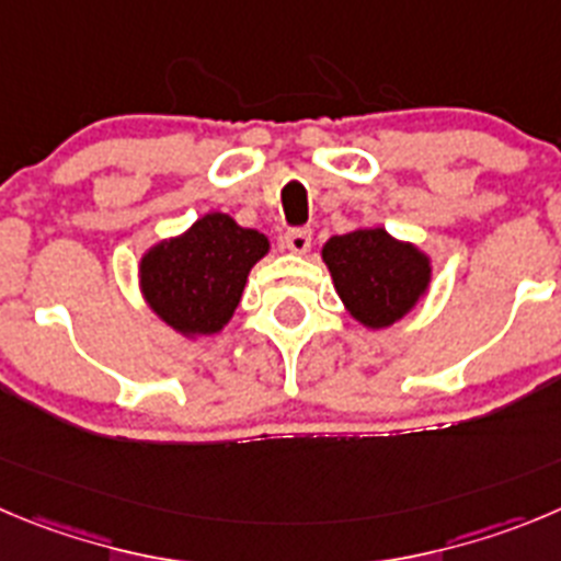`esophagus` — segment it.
Returning <instances> with one entry per match:
<instances>
[{"label": "esophagus", "mask_w": 561, "mask_h": 561, "mask_svg": "<svg viewBox=\"0 0 561 561\" xmlns=\"http://www.w3.org/2000/svg\"><path fill=\"white\" fill-rule=\"evenodd\" d=\"M312 243V232L307 227L287 229L285 232V249L293 251V254H305Z\"/></svg>", "instance_id": "obj_1"}]
</instances>
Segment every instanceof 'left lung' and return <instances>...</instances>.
<instances>
[{
  "label": "left lung",
  "mask_w": 561,
  "mask_h": 561,
  "mask_svg": "<svg viewBox=\"0 0 561 561\" xmlns=\"http://www.w3.org/2000/svg\"><path fill=\"white\" fill-rule=\"evenodd\" d=\"M323 260L348 312L370 329L399 321L428 285V260L385 229H357L323 245Z\"/></svg>",
  "instance_id": "8db88e82"
}]
</instances>
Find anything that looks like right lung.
<instances>
[{
	"instance_id": "1",
	"label": "right lung",
	"mask_w": 561,
	"mask_h": 561,
	"mask_svg": "<svg viewBox=\"0 0 561 561\" xmlns=\"http://www.w3.org/2000/svg\"><path fill=\"white\" fill-rule=\"evenodd\" d=\"M268 238L209 213L182 238L154 245L140 263V287L162 321L182 334H216L232 318L251 265Z\"/></svg>"
}]
</instances>
